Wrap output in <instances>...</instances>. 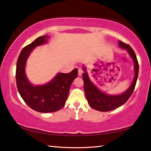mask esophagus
Instances as JSON below:
<instances>
[{"mask_svg":"<svg viewBox=\"0 0 151 151\" xmlns=\"http://www.w3.org/2000/svg\"><path fill=\"white\" fill-rule=\"evenodd\" d=\"M83 71L82 69H81V68H79L78 70V76H82V75H83Z\"/></svg>","mask_w":151,"mask_h":151,"instance_id":"esophagus-1","label":"esophagus"}]
</instances>
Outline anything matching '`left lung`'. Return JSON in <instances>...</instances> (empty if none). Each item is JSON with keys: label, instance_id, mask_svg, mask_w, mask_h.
I'll return each instance as SVG.
<instances>
[{"label": "left lung", "instance_id": "obj_1", "mask_svg": "<svg viewBox=\"0 0 151 151\" xmlns=\"http://www.w3.org/2000/svg\"><path fill=\"white\" fill-rule=\"evenodd\" d=\"M119 46L127 50L129 56L134 62V76L133 81L131 86L123 93L120 94H109L101 91L91 81L88 73L86 72L85 66H83V70L85 72L83 74V80L84 81V90H85L86 98L87 99L89 105L93 109L99 111H110L124 104L129 100L130 96L133 93L136 85L139 67L137 56L134 54V50L129 45L119 41Z\"/></svg>", "mask_w": 151, "mask_h": 151}]
</instances>
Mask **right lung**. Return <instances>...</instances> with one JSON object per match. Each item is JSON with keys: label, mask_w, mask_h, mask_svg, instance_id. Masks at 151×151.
Instances as JSON below:
<instances>
[{"label": "right lung", "mask_w": 151, "mask_h": 151, "mask_svg": "<svg viewBox=\"0 0 151 151\" xmlns=\"http://www.w3.org/2000/svg\"><path fill=\"white\" fill-rule=\"evenodd\" d=\"M49 36L37 38L23 48L17 63L16 81L18 91L28 106L40 112H52L63 108L68 98L73 81L77 77L78 69L69 73H58L45 85H34L29 81L25 73L28 58L39 46L46 44Z\"/></svg>", "instance_id": "add662e5"}]
</instances>
